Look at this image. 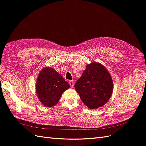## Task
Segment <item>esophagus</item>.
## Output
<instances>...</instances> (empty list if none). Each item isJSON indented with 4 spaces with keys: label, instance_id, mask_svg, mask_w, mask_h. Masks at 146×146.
Returning a JSON list of instances; mask_svg holds the SVG:
<instances>
[{
    "label": "esophagus",
    "instance_id": "34e87169",
    "mask_svg": "<svg viewBox=\"0 0 146 146\" xmlns=\"http://www.w3.org/2000/svg\"><path fill=\"white\" fill-rule=\"evenodd\" d=\"M69 85H70V87L71 88H72L74 87V81H72V80H70V81H69Z\"/></svg>",
    "mask_w": 146,
    "mask_h": 146
}]
</instances>
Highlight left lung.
<instances>
[{
    "mask_svg": "<svg viewBox=\"0 0 146 146\" xmlns=\"http://www.w3.org/2000/svg\"><path fill=\"white\" fill-rule=\"evenodd\" d=\"M75 89L86 107L99 108L107 104L113 94L112 77L103 64L92 62L86 65Z\"/></svg>",
    "mask_w": 146,
    "mask_h": 146,
    "instance_id": "left-lung-1",
    "label": "left lung"
}]
</instances>
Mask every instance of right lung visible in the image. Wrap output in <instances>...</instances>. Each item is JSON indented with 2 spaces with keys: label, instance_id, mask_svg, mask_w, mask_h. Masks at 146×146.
<instances>
[{
  "label": "right lung",
  "instance_id": "right-lung-1",
  "mask_svg": "<svg viewBox=\"0 0 146 146\" xmlns=\"http://www.w3.org/2000/svg\"><path fill=\"white\" fill-rule=\"evenodd\" d=\"M35 87L41 103L45 107H52L58 102L61 95L70 86L54 68L47 66L39 73Z\"/></svg>",
  "mask_w": 146,
  "mask_h": 146
}]
</instances>
